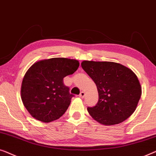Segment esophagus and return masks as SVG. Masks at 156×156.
<instances>
[{"instance_id":"1","label":"esophagus","mask_w":156,"mask_h":156,"mask_svg":"<svg viewBox=\"0 0 156 156\" xmlns=\"http://www.w3.org/2000/svg\"><path fill=\"white\" fill-rule=\"evenodd\" d=\"M85 96V92H83V91H82V92H80V95H79V97H80V98H83Z\"/></svg>"}]
</instances>
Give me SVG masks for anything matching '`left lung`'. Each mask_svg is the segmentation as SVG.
Instances as JSON below:
<instances>
[{"label":"left lung","mask_w":156,"mask_h":156,"mask_svg":"<svg viewBox=\"0 0 156 156\" xmlns=\"http://www.w3.org/2000/svg\"><path fill=\"white\" fill-rule=\"evenodd\" d=\"M81 66L97 85L98 102L87 107L96 122L105 126L118 124L134 112L142 91L132 70L111 61H83Z\"/></svg>","instance_id":"1"}]
</instances>
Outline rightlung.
I'll return each mask as SVG.
<instances>
[{
    "instance_id": "1",
    "label": "right lung",
    "mask_w": 156,
    "mask_h": 156,
    "mask_svg": "<svg viewBox=\"0 0 156 156\" xmlns=\"http://www.w3.org/2000/svg\"><path fill=\"white\" fill-rule=\"evenodd\" d=\"M79 61L67 58H51L37 61L24 76L21 98L32 117L49 123L67 110L73 95L63 84V78L78 69Z\"/></svg>"
}]
</instances>
